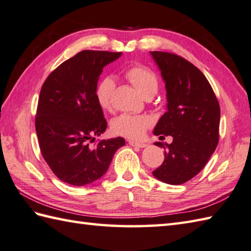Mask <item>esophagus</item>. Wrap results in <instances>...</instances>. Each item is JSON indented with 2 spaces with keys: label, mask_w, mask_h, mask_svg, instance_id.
Returning a JSON list of instances; mask_svg holds the SVG:
<instances>
[{
  "label": "esophagus",
  "mask_w": 251,
  "mask_h": 251,
  "mask_svg": "<svg viewBox=\"0 0 251 251\" xmlns=\"http://www.w3.org/2000/svg\"><path fill=\"white\" fill-rule=\"evenodd\" d=\"M128 143L129 145L131 146V147H136V148H146V147H148V145L147 143H145V142H138V141H134V140H129L128 141Z\"/></svg>",
  "instance_id": "34e87169"
}]
</instances>
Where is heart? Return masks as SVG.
<instances>
[{
  "mask_svg": "<svg viewBox=\"0 0 251 251\" xmlns=\"http://www.w3.org/2000/svg\"><path fill=\"white\" fill-rule=\"evenodd\" d=\"M126 77L134 85L143 97L153 96L158 88L156 74L143 66H131L125 71ZM115 87L114 79L106 76L100 79L95 89V97L101 109L111 108L112 95ZM152 125V120L147 115L121 114L112 123V129L116 135H121L132 139H139Z\"/></svg>",
  "mask_w": 251,
  "mask_h": 251,
  "instance_id": "b5f03b06",
  "label": "heart"
}]
</instances>
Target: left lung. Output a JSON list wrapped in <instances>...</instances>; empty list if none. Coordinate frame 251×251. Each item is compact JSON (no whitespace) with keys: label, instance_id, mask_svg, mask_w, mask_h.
I'll use <instances>...</instances> for the list:
<instances>
[{"label":"left lung","instance_id":"obj_1","mask_svg":"<svg viewBox=\"0 0 251 251\" xmlns=\"http://www.w3.org/2000/svg\"><path fill=\"white\" fill-rule=\"evenodd\" d=\"M150 52L167 93V112L157 122L154 135L174 138L170 145L154 143L165 149V158L153 176L165 183L182 184L205 167L216 150L220 106L209 82L194 65L172 52Z\"/></svg>","mask_w":251,"mask_h":251}]
</instances>
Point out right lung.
I'll list each match as a JSON object with an SVG mask.
<instances>
[{"mask_svg": "<svg viewBox=\"0 0 251 251\" xmlns=\"http://www.w3.org/2000/svg\"><path fill=\"white\" fill-rule=\"evenodd\" d=\"M122 52L82 50L62 62L41 88L35 130L41 153L66 183L83 186L101 178L124 138L95 141L106 129L95 89L102 69Z\"/></svg>", "mask_w": 251, "mask_h": 251, "instance_id": "obj_1", "label": "right lung"}]
</instances>
